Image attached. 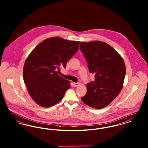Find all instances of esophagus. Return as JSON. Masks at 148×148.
I'll list each match as a JSON object with an SVG mask.
<instances>
[{
	"label": "esophagus",
	"mask_w": 148,
	"mask_h": 148,
	"mask_svg": "<svg viewBox=\"0 0 148 148\" xmlns=\"http://www.w3.org/2000/svg\"><path fill=\"white\" fill-rule=\"evenodd\" d=\"M79 83H74V86H75V87H77V86H78L79 85Z\"/></svg>",
	"instance_id": "esophagus-1"
}]
</instances>
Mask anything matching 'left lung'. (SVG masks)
I'll return each instance as SVG.
<instances>
[{
	"label": "left lung",
	"instance_id": "8db88e82",
	"mask_svg": "<svg viewBox=\"0 0 148 148\" xmlns=\"http://www.w3.org/2000/svg\"><path fill=\"white\" fill-rule=\"evenodd\" d=\"M80 48L88 63L94 82L87 84V92L82 100L87 106L101 109L113 101L121 90L126 73L123 58L106 42H82Z\"/></svg>",
	"mask_w": 148,
	"mask_h": 148
}]
</instances>
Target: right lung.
<instances>
[{"instance_id":"1","label":"right lung","mask_w":148,"mask_h":148,"mask_svg":"<svg viewBox=\"0 0 148 148\" xmlns=\"http://www.w3.org/2000/svg\"><path fill=\"white\" fill-rule=\"evenodd\" d=\"M80 42L53 37L32 51L23 67V79L29 95L42 107L54 106L71 87L70 82L57 74L79 49Z\"/></svg>"}]
</instances>
